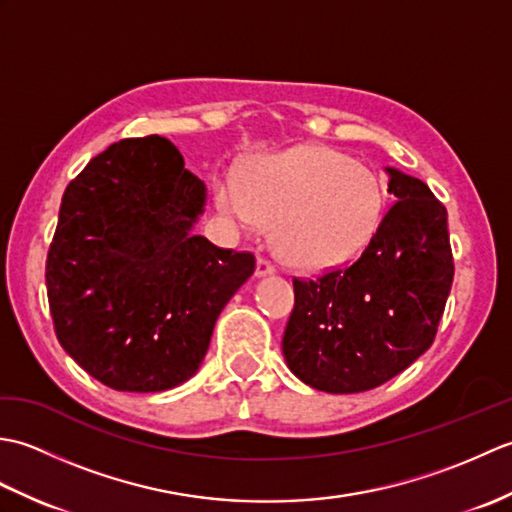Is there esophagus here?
Masks as SVG:
<instances>
[{
    "label": "esophagus",
    "instance_id": "1",
    "mask_svg": "<svg viewBox=\"0 0 512 512\" xmlns=\"http://www.w3.org/2000/svg\"><path fill=\"white\" fill-rule=\"evenodd\" d=\"M270 273H275V264L270 262L268 257L259 255V257H257V268H255V275H257V277H266V275H270Z\"/></svg>",
    "mask_w": 512,
    "mask_h": 512
}]
</instances>
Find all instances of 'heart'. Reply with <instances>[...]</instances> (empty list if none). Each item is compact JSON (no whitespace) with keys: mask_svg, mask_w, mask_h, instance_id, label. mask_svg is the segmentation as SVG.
I'll return each mask as SVG.
<instances>
[{"mask_svg":"<svg viewBox=\"0 0 512 512\" xmlns=\"http://www.w3.org/2000/svg\"><path fill=\"white\" fill-rule=\"evenodd\" d=\"M217 202L239 224L273 222L279 255L297 268L341 264L374 235L385 213L378 176L328 147L257 160L239 182H217Z\"/></svg>","mask_w":512,"mask_h":512,"instance_id":"1","label":"heart"}]
</instances>
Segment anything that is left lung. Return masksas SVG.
I'll list each match as a JSON object with an SVG mask.
<instances>
[{"label":"left lung","mask_w":512,"mask_h":512,"mask_svg":"<svg viewBox=\"0 0 512 512\" xmlns=\"http://www.w3.org/2000/svg\"><path fill=\"white\" fill-rule=\"evenodd\" d=\"M396 202L352 264L292 279L290 372L328 394L387 383L436 339L453 284L447 209L418 178L387 167Z\"/></svg>","instance_id":"left-lung-1"}]
</instances>
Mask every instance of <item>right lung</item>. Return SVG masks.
Wrapping results in <instances>:
<instances>
[{"mask_svg": "<svg viewBox=\"0 0 512 512\" xmlns=\"http://www.w3.org/2000/svg\"><path fill=\"white\" fill-rule=\"evenodd\" d=\"M204 182L162 136L125 138L92 158L63 193L46 259L61 347L116 391L189 380L215 321L255 273V255L193 233Z\"/></svg>", "mask_w": 512, "mask_h": 512, "instance_id": "1", "label": "right lung"}]
</instances>
